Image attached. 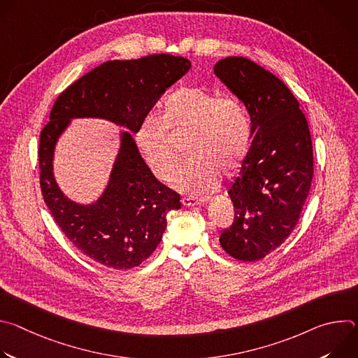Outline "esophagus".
Wrapping results in <instances>:
<instances>
[{
	"label": "esophagus",
	"mask_w": 358,
	"mask_h": 358,
	"mask_svg": "<svg viewBox=\"0 0 358 358\" xmlns=\"http://www.w3.org/2000/svg\"><path fill=\"white\" fill-rule=\"evenodd\" d=\"M210 196H203V198H194V196H185L182 198V206L184 207H195V206H202V203L208 202Z\"/></svg>",
	"instance_id": "34e87169"
}]
</instances>
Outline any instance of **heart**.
Here are the masks:
<instances>
[{
	"instance_id": "1",
	"label": "heart",
	"mask_w": 358,
	"mask_h": 358,
	"mask_svg": "<svg viewBox=\"0 0 358 358\" xmlns=\"http://www.w3.org/2000/svg\"><path fill=\"white\" fill-rule=\"evenodd\" d=\"M187 133L184 151L191 157L174 182L194 195L215 188L221 171H236L252 138L248 112L238 99L206 87H180L164 100L159 120H143L134 133L141 159L160 181L170 182L177 170L178 156L167 134Z\"/></svg>"
}]
</instances>
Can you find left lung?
<instances>
[{
    "instance_id": "left-lung-1",
    "label": "left lung",
    "mask_w": 358,
    "mask_h": 358,
    "mask_svg": "<svg viewBox=\"0 0 358 358\" xmlns=\"http://www.w3.org/2000/svg\"><path fill=\"white\" fill-rule=\"evenodd\" d=\"M214 72L243 101L253 134L228 189L235 217L220 243L232 258L255 262L279 248L299 222L313 178L310 130L289 87L258 64L229 57Z\"/></svg>"
}]
</instances>
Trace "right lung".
<instances>
[{"label": "right lung", "mask_w": 358, "mask_h": 358, "mask_svg": "<svg viewBox=\"0 0 358 358\" xmlns=\"http://www.w3.org/2000/svg\"><path fill=\"white\" fill-rule=\"evenodd\" d=\"M189 68L188 59L170 54L108 61L58 96L41 131L39 184L46 207L80 252L108 268L138 266L156 250L167 227V214L181 208L180 194L152 176L131 136L123 133L103 195L92 206H79L55 182V143L75 117L108 119L136 133L166 89Z\"/></svg>", "instance_id": "1"}]
</instances>
